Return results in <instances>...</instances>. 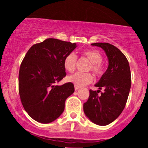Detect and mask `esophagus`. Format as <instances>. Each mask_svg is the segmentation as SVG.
I'll list each match as a JSON object with an SVG mask.
<instances>
[{"label":"esophagus","mask_w":148,"mask_h":148,"mask_svg":"<svg viewBox=\"0 0 148 148\" xmlns=\"http://www.w3.org/2000/svg\"><path fill=\"white\" fill-rule=\"evenodd\" d=\"M79 88H80L79 86H76V85H74V89H75L76 90L79 89Z\"/></svg>","instance_id":"34e87169"}]
</instances>
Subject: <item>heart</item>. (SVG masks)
I'll return each mask as SVG.
<instances>
[{"label": "heart", "mask_w": 148, "mask_h": 148, "mask_svg": "<svg viewBox=\"0 0 148 148\" xmlns=\"http://www.w3.org/2000/svg\"><path fill=\"white\" fill-rule=\"evenodd\" d=\"M84 56L90 62L88 67V70H91L97 77H101L106 71V66L102 62V55L95 49H88L83 52ZM77 56L74 53H70L64 58L63 65L64 69L69 72H74L75 69ZM67 80L78 86H83L91 83L93 76L90 73L76 72L75 74L67 76Z\"/></svg>", "instance_id": "b5f03b06"}]
</instances>
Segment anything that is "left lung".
<instances>
[{
    "label": "left lung",
    "mask_w": 148,
    "mask_h": 148,
    "mask_svg": "<svg viewBox=\"0 0 148 148\" xmlns=\"http://www.w3.org/2000/svg\"><path fill=\"white\" fill-rule=\"evenodd\" d=\"M102 48L108 58L106 72L95 85L97 91L90 90L84 103L85 114L93 123L104 126L113 122L125 108L130 94L132 77L129 62L123 53L109 43H93ZM104 91L99 96L100 90Z\"/></svg>",
    "instance_id": "left-lung-1"
}]
</instances>
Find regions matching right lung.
Here are the masks:
<instances>
[{
  "mask_svg": "<svg viewBox=\"0 0 148 148\" xmlns=\"http://www.w3.org/2000/svg\"><path fill=\"white\" fill-rule=\"evenodd\" d=\"M76 44L49 38L30 47L18 73V92L25 111L38 123H51L62 114L65 100L74 92L72 83L56 84L66 76L64 58Z\"/></svg>",
  "mask_w": 148,
  "mask_h": 148,
  "instance_id": "obj_1",
  "label": "right lung"
}]
</instances>
